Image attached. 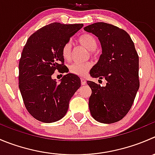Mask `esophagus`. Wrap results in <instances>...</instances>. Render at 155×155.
Returning a JSON list of instances; mask_svg holds the SVG:
<instances>
[{
	"label": "esophagus",
	"mask_w": 155,
	"mask_h": 155,
	"mask_svg": "<svg viewBox=\"0 0 155 155\" xmlns=\"http://www.w3.org/2000/svg\"><path fill=\"white\" fill-rule=\"evenodd\" d=\"M81 84H82V85L86 84V81H85V79H83V78H82V79H81Z\"/></svg>",
	"instance_id": "obj_1"
}]
</instances>
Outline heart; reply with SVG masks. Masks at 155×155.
Masks as SVG:
<instances>
[{"label": "heart", "mask_w": 155, "mask_h": 155, "mask_svg": "<svg viewBox=\"0 0 155 155\" xmlns=\"http://www.w3.org/2000/svg\"><path fill=\"white\" fill-rule=\"evenodd\" d=\"M79 42L83 46H85L88 50L91 51V54L93 55V51L96 49L97 46V40L95 36L91 33H85L79 38ZM62 56L66 61H69L71 57V44L70 42H67L63 46ZM92 67V63H73L70 65V71L73 74L79 76H84L88 73Z\"/></svg>", "instance_id": "1"}]
</instances>
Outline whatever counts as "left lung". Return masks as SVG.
Returning a JSON list of instances; mask_svg holds the SVG:
<instances>
[{"instance_id":"1","label":"left lung","mask_w":155,"mask_h":155,"mask_svg":"<svg viewBox=\"0 0 155 155\" xmlns=\"http://www.w3.org/2000/svg\"><path fill=\"white\" fill-rule=\"evenodd\" d=\"M84 29L95 35L102 47L90 75L107 80L105 86L87 81L91 89L90 113L100 123L118 122L130 111L139 90V55L130 35L122 28L100 22Z\"/></svg>"}]
</instances>
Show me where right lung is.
Returning <instances> with one entry per match:
<instances>
[{
    "mask_svg": "<svg viewBox=\"0 0 155 155\" xmlns=\"http://www.w3.org/2000/svg\"><path fill=\"white\" fill-rule=\"evenodd\" d=\"M82 26L60 22L46 25L30 35L22 49L19 88L25 108L37 120L52 123L64 117L70 99L80 87L76 75H64L59 84L51 76L56 70L68 73L62 48Z\"/></svg>",
    "mask_w": 155,
    "mask_h": 155,
    "instance_id": "right-lung-1",
    "label": "right lung"
}]
</instances>
